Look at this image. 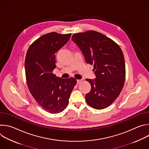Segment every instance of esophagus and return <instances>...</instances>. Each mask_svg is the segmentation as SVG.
<instances>
[{"label":"esophagus","instance_id":"1","mask_svg":"<svg viewBox=\"0 0 149 149\" xmlns=\"http://www.w3.org/2000/svg\"><path fill=\"white\" fill-rule=\"evenodd\" d=\"M82 79H77V84H80L81 82H82Z\"/></svg>","mask_w":149,"mask_h":149}]
</instances>
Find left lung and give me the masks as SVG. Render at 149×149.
<instances>
[{
	"instance_id": "left-lung-1",
	"label": "left lung",
	"mask_w": 149,
	"mask_h": 149,
	"mask_svg": "<svg viewBox=\"0 0 149 149\" xmlns=\"http://www.w3.org/2000/svg\"><path fill=\"white\" fill-rule=\"evenodd\" d=\"M72 40L84 54L87 63L94 65V80L86 79L91 89L86 100L91 107H108L118 97L125 78L123 52L111 39L95 31L77 33Z\"/></svg>"
}]
</instances>
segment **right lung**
<instances>
[{
  "label": "right lung",
  "mask_w": 149,
  "mask_h": 149,
  "mask_svg": "<svg viewBox=\"0 0 149 149\" xmlns=\"http://www.w3.org/2000/svg\"><path fill=\"white\" fill-rule=\"evenodd\" d=\"M71 35L55 32L42 35L30 45L26 55L25 69L29 90L40 107L51 114L61 113L67 107L77 84L73 77L62 79L52 72L56 67L55 54Z\"/></svg>",
  "instance_id": "right-lung-1"
}]
</instances>
